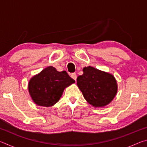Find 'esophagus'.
I'll list each match as a JSON object with an SVG mask.
<instances>
[{
	"instance_id": "obj_1",
	"label": "esophagus",
	"mask_w": 147,
	"mask_h": 147,
	"mask_svg": "<svg viewBox=\"0 0 147 147\" xmlns=\"http://www.w3.org/2000/svg\"><path fill=\"white\" fill-rule=\"evenodd\" d=\"M71 76L72 78H73L74 80H76V78H77V76H76V73H72L71 74Z\"/></svg>"
}]
</instances>
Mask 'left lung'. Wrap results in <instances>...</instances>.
Returning <instances> with one entry per match:
<instances>
[{
  "mask_svg": "<svg viewBox=\"0 0 147 147\" xmlns=\"http://www.w3.org/2000/svg\"><path fill=\"white\" fill-rule=\"evenodd\" d=\"M84 74L77 78V86L84 98L94 107H103L110 102L117 91L112 74L92 67L83 69Z\"/></svg>",
  "mask_w": 147,
  "mask_h": 147,
  "instance_id": "obj_1",
  "label": "left lung"
}]
</instances>
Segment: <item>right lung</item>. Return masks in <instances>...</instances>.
<instances>
[{
	"label": "right lung",
	"mask_w": 147,
	"mask_h": 147,
	"mask_svg": "<svg viewBox=\"0 0 147 147\" xmlns=\"http://www.w3.org/2000/svg\"><path fill=\"white\" fill-rule=\"evenodd\" d=\"M74 82L66 71L59 72L49 66L32 77L28 84V91L36 104L49 107L58 102L64 89Z\"/></svg>",
	"instance_id": "obj_1"
}]
</instances>
